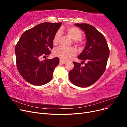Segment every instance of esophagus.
Listing matches in <instances>:
<instances>
[{
	"instance_id": "esophagus-1",
	"label": "esophagus",
	"mask_w": 127,
	"mask_h": 127,
	"mask_svg": "<svg viewBox=\"0 0 127 127\" xmlns=\"http://www.w3.org/2000/svg\"><path fill=\"white\" fill-rule=\"evenodd\" d=\"M66 62L65 61H64V60H61V59H60V64H65L66 63Z\"/></svg>"
}]
</instances>
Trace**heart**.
<instances>
[{"instance_id": "b5f03b06", "label": "heart", "mask_w": 127, "mask_h": 127, "mask_svg": "<svg viewBox=\"0 0 127 127\" xmlns=\"http://www.w3.org/2000/svg\"><path fill=\"white\" fill-rule=\"evenodd\" d=\"M66 32L68 35L72 39L74 40V43L78 47H82L85 43V41L82 37L83 31L77 27H69L66 29ZM61 32L59 30L56 33L53 39V43L57 45L59 43L61 37ZM76 54V50L75 48H65L64 47H59L56 48L54 51L55 56L58 57L63 60H67L69 59Z\"/></svg>"}]
</instances>
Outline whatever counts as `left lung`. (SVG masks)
<instances>
[{
	"label": "left lung",
	"instance_id": "left-lung-1",
	"mask_svg": "<svg viewBox=\"0 0 127 127\" xmlns=\"http://www.w3.org/2000/svg\"><path fill=\"white\" fill-rule=\"evenodd\" d=\"M75 25L85 32L86 44L78 57L82 63L72 62L74 67L69 77L76 86L86 87L94 84L104 72L110 55L109 48L104 36L95 27L85 23ZM85 61L87 63L85 66H82Z\"/></svg>",
	"mask_w": 127,
	"mask_h": 127
}]
</instances>
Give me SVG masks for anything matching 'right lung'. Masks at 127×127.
Instances as JSON below:
<instances>
[{
  "mask_svg": "<svg viewBox=\"0 0 127 127\" xmlns=\"http://www.w3.org/2000/svg\"><path fill=\"white\" fill-rule=\"evenodd\" d=\"M61 24L45 22L34 26L22 34L16 45L17 70L22 77L32 85H44L52 79L59 58L40 59L50 55L53 37Z\"/></svg>",
  "mask_w": 127,
  "mask_h": 127,
  "instance_id": "right-lung-1",
  "label": "right lung"
}]
</instances>
